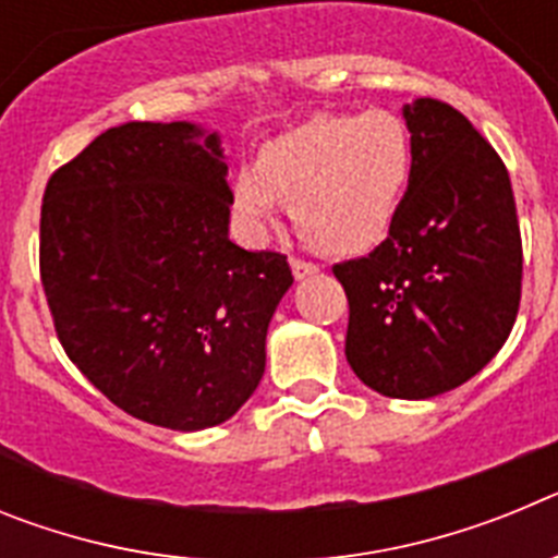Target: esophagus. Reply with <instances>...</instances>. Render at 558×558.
I'll return each instance as SVG.
<instances>
[{"label":"esophagus","instance_id":"34e87169","mask_svg":"<svg viewBox=\"0 0 558 558\" xmlns=\"http://www.w3.org/2000/svg\"><path fill=\"white\" fill-rule=\"evenodd\" d=\"M290 270H293V276L302 282V279H310V276L322 274V268L315 263H307V259H290Z\"/></svg>","mask_w":558,"mask_h":558}]
</instances>
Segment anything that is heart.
Returning a JSON list of instances; mask_svg holds the SVG:
<instances>
[{
	"label": "heart",
	"mask_w": 558,
	"mask_h": 558,
	"mask_svg": "<svg viewBox=\"0 0 558 558\" xmlns=\"http://www.w3.org/2000/svg\"><path fill=\"white\" fill-rule=\"evenodd\" d=\"M411 165V131L393 111L315 113L234 172L231 206L259 231L279 201H290L293 223L315 248L363 254L386 236Z\"/></svg>",
	"instance_id": "obj_1"
}]
</instances>
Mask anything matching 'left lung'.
Returning a JSON list of instances; mask_svg holds the SVG:
<instances>
[{"instance_id": "obj_1", "label": "left lung", "mask_w": 558, "mask_h": 558, "mask_svg": "<svg viewBox=\"0 0 558 558\" xmlns=\"http://www.w3.org/2000/svg\"><path fill=\"white\" fill-rule=\"evenodd\" d=\"M413 165L388 236L335 265L349 299L347 360L368 388L430 399L475 377L520 310L522 243L509 172L447 102L402 106Z\"/></svg>"}]
</instances>
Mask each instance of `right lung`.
<instances>
[{
  "instance_id": "right-lung-1",
  "label": "right lung",
  "mask_w": 558,
  "mask_h": 558,
  "mask_svg": "<svg viewBox=\"0 0 558 558\" xmlns=\"http://www.w3.org/2000/svg\"><path fill=\"white\" fill-rule=\"evenodd\" d=\"M220 133L125 122L52 172L41 284L69 360L113 405L192 433L234 416L265 374L288 256L229 240Z\"/></svg>"
}]
</instances>
